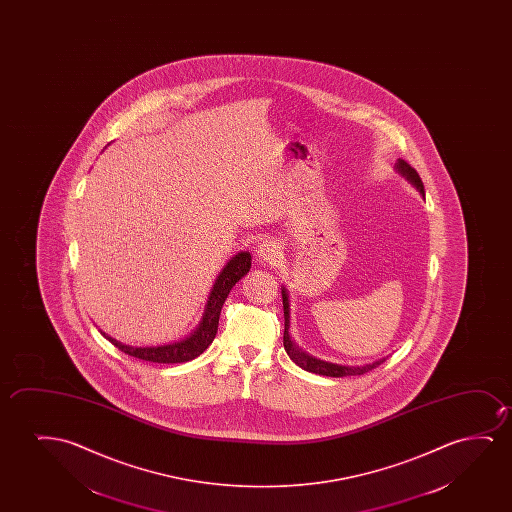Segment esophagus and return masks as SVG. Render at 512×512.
I'll return each mask as SVG.
<instances>
[{
    "mask_svg": "<svg viewBox=\"0 0 512 512\" xmlns=\"http://www.w3.org/2000/svg\"><path fill=\"white\" fill-rule=\"evenodd\" d=\"M257 257L260 262L266 264H273L281 257L280 245L274 239H264L259 246H257Z\"/></svg>",
    "mask_w": 512,
    "mask_h": 512,
    "instance_id": "1",
    "label": "esophagus"
}]
</instances>
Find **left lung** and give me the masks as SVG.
I'll return each mask as SVG.
<instances>
[{"label": "left lung", "mask_w": 512, "mask_h": 512, "mask_svg": "<svg viewBox=\"0 0 512 512\" xmlns=\"http://www.w3.org/2000/svg\"><path fill=\"white\" fill-rule=\"evenodd\" d=\"M395 171H397L404 180H407V183H411L414 189L420 192L421 197H425V189H423V183H421L420 175L416 173V169L411 168L406 161L397 159V162H395ZM281 299H283V313H285L283 346H285V351H287L290 360L299 365L304 371L315 372V374H320V376H330V378H343V376H360V374L372 371V369H376L378 365L385 362L386 358H379V360L371 362V364L341 365L334 364V362H325V360H320V358L309 355V353H306L302 348H299V344H295L294 339L290 336V332H288V329H290V297H288V290L285 287H281Z\"/></svg>", "instance_id": "1"}]
</instances>
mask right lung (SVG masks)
Listing matches in <instances>:
<instances>
[{"label": "right lung", "mask_w": 512, "mask_h": 512, "mask_svg": "<svg viewBox=\"0 0 512 512\" xmlns=\"http://www.w3.org/2000/svg\"><path fill=\"white\" fill-rule=\"evenodd\" d=\"M252 267V255L250 252H239L227 260V264L222 267V271L218 273L217 280L211 287L208 301L204 304V313L201 322L197 325L194 332H190L189 336L175 343L159 344V346H129L122 344L117 339L108 336L105 332H101L103 336L115 344L120 351H124L131 357L147 360V362H155V364H182L199 357L217 336L218 318L220 311L224 306L227 295L231 292L232 287L245 276Z\"/></svg>", "instance_id": "right-lung-1"}]
</instances>
